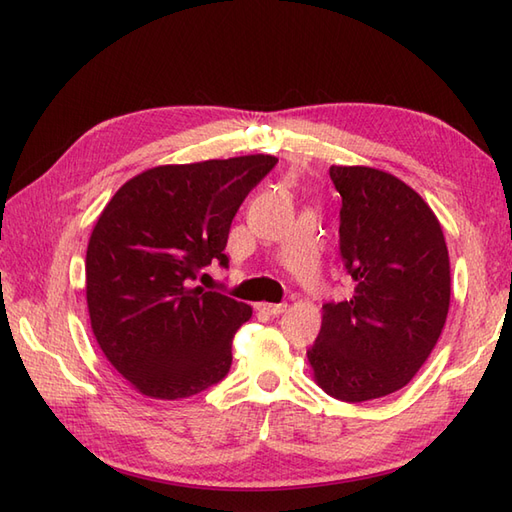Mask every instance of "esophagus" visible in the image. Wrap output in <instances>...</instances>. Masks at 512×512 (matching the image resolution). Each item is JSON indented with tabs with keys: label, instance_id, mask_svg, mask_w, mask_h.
Returning a JSON list of instances; mask_svg holds the SVG:
<instances>
[{
	"label": "esophagus",
	"instance_id": "esophagus-1",
	"mask_svg": "<svg viewBox=\"0 0 512 512\" xmlns=\"http://www.w3.org/2000/svg\"><path fill=\"white\" fill-rule=\"evenodd\" d=\"M256 308L260 310V313H267V315L278 317V315H282L284 310H286V304H269V302H260V304H256Z\"/></svg>",
	"mask_w": 512,
	"mask_h": 512
}]
</instances>
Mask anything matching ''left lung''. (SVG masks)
<instances>
[{"label":"left lung","mask_w":512,"mask_h":512,"mask_svg":"<svg viewBox=\"0 0 512 512\" xmlns=\"http://www.w3.org/2000/svg\"><path fill=\"white\" fill-rule=\"evenodd\" d=\"M339 249L354 295L323 306L308 350L315 382L343 402L391 395L415 378L450 310V254L423 197L391 173L332 165Z\"/></svg>","instance_id":"8db88e82"}]
</instances>
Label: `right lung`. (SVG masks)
<instances>
[{
	"instance_id": "1",
	"label": "right lung",
	"mask_w": 512,
	"mask_h": 512,
	"mask_svg": "<svg viewBox=\"0 0 512 512\" xmlns=\"http://www.w3.org/2000/svg\"><path fill=\"white\" fill-rule=\"evenodd\" d=\"M278 158L160 165L130 178L86 247V306L99 350L136 393L184 400L226 378L252 306L191 280L219 260L247 193Z\"/></svg>"
}]
</instances>
